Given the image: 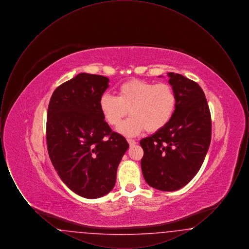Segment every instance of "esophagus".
<instances>
[{
  "mask_svg": "<svg viewBox=\"0 0 249 249\" xmlns=\"http://www.w3.org/2000/svg\"><path fill=\"white\" fill-rule=\"evenodd\" d=\"M127 141H128V142L130 143V146H131V145H134V144L136 143V141H135V140H133V139H130V138H128V139H127Z\"/></svg>",
  "mask_w": 249,
  "mask_h": 249,
  "instance_id": "esophagus-1",
  "label": "esophagus"
}]
</instances>
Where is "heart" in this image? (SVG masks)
<instances>
[{"label": "heart", "instance_id": "heart-1", "mask_svg": "<svg viewBox=\"0 0 249 249\" xmlns=\"http://www.w3.org/2000/svg\"><path fill=\"white\" fill-rule=\"evenodd\" d=\"M177 104V93L171 85L141 79L121 84L118 96L105 93L100 98V109L111 126L118 127L130 110L132 116L119 128V132L129 136L163 129L173 118Z\"/></svg>", "mask_w": 249, "mask_h": 249}]
</instances>
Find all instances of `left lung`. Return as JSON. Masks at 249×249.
<instances>
[{
    "mask_svg": "<svg viewBox=\"0 0 249 249\" xmlns=\"http://www.w3.org/2000/svg\"><path fill=\"white\" fill-rule=\"evenodd\" d=\"M178 104L170 122L143 138L141 160L146 183L159 190L175 191L186 186L199 172L211 142V114L199 84L168 72Z\"/></svg>",
    "mask_w": 249,
    "mask_h": 249,
    "instance_id": "1",
    "label": "left lung"
}]
</instances>
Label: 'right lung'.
Returning a JSON list of instances; mask_svg holds the SVG:
<instances>
[{
    "label": "right lung",
    "mask_w": 249,
    "mask_h": 249,
    "mask_svg": "<svg viewBox=\"0 0 249 249\" xmlns=\"http://www.w3.org/2000/svg\"><path fill=\"white\" fill-rule=\"evenodd\" d=\"M109 79L81 72L59 86L48 105L47 144L63 183L79 196L100 198L113 190L119 162L129 148L100 109Z\"/></svg>",
    "instance_id": "right-lung-1"
}]
</instances>
